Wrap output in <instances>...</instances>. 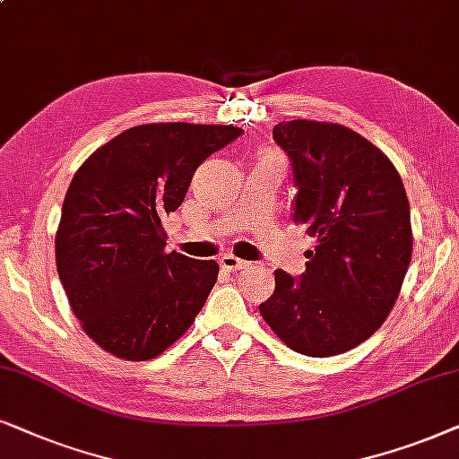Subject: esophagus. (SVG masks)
Returning a JSON list of instances; mask_svg holds the SVG:
<instances>
[{
  "label": "esophagus",
  "instance_id": "1",
  "mask_svg": "<svg viewBox=\"0 0 459 459\" xmlns=\"http://www.w3.org/2000/svg\"><path fill=\"white\" fill-rule=\"evenodd\" d=\"M220 266H222L224 271L235 273V271H243V268L249 266V264H247L246 260L237 258V255H233V254H224L222 258H220Z\"/></svg>",
  "mask_w": 459,
  "mask_h": 459
}]
</instances>
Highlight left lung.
<instances>
[{"mask_svg":"<svg viewBox=\"0 0 459 459\" xmlns=\"http://www.w3.org/2000/svg\"><path fill=\"white\" fill-rule=\"evenodd\" d=\"M291 163V220L315 237L307 271H274L260 315L291 351L332 357L386 321L411 260L409 201L384 152L338 124L293 119L273 127Z\"/></svg>","mask_w":459,"mask_h":459,"instance_id":"obj_1","label":"left lung"}]
</instances>
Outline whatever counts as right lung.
I'll return each mask as SVG.
<instances>
[{"label":"right lung","mask_w":459,"mask_h":459,"mask_svg":"<svg viewBox=\"0 0 459 459\" xmlns=\"http://www.w3.org/2000/svg\"><path fill=\"white\" fill-rule=\"evenodd\" d=\"M243 134L235 126L146 124L100 146L71 180L56 271L83 332L127 361H146L191 327L218 262L168 254L161 220L195 169Z\"/></svg>","instance_id":"right-lung-1"}]
</instances>
